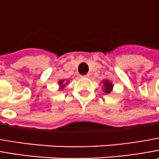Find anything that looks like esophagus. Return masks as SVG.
<instances>
[{"label": "esophagus", "mask_w": 159, "mask_h": 159, "mask_svg": "<svg viewBox=\"0 0 159 159\" xmlns=\"http://www.w3.org/2000/svg\"><path fill=\"white\" fill-rule=\"evenodd\" d=\"M82 77H84V78H86V77H89V75H82Z\"/></svg>", "instance_id": "34e87169"}]
</instances>
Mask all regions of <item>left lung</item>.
<instances>
[{
    "instance_id": "obj_1",
    "label": "left lung",
    "mask_w": 159,
    "mask_h": 159,
    "mask_svg": "<svg viewBox=\"0 0 159 159\" xmlns=\"http://www.w3.org/2000/svg\"><path fill=\"white\" fill-rule=\"evenodd\" d=\"M105 91L107 92V93H110V91H112V84L110 83V82H108V81H106L105 82Z\"/></svg>"
}]
</instances>
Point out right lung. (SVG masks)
Here are the masks:
<instances>
[{
    "label": "right lung",
    "instance_id": "add662e5",
    "mask_svg": "<svg viewBox=\"0 0 159 159\" xmlns=\"http://www.w3.org/2000/svg\"><path fill=\"white\" fill-rule=\"evenodd\" d=\"M62 83H63V80H62V81H60V83H59V84L61 85V84H62Z\"/></svg>",
    "mask_w": 159,
    "mask_h": 159
}]
</instances>
